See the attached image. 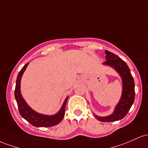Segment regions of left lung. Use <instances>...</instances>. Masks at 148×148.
<instances>
[{
  "instance_id": "8db88e82",
  "label": "left lung",
  "mask_w": 148,
  "mask_h": 148,
  "mask_svg": "<svg viewBox=\"0 0 148 148\" xmlns=\"http://www.w3.org/2000/svg\"><path fill=\"white\" fill-rule=\"evenodd\" d=\"M105 52L106 61L103 64L113 67L121 75L123 82L122 97L119 103L116 106L113 113L107 117H99L95 115L96 118L101 122H110L122 119L127 115L135 99V84L130 69L125 61L109 51L106 50Z\"/></svg>"
}]
</instances>
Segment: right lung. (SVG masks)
<instances>
[{"label":"right lung","mask_w":148,"mask_h":148,"mask_svg":"<svg viewBox=\"0 0 148 148\" xmlns=\"http://www.w3.org/2000/svg\"><path fill=\"white\" fill-rule=\"evenodd\" d=\"M29 63L25 64L24 67L21 69L18 74L16 80V86L15 89H14V96L16 101V103L18 106V109H19V114H21L23 118L26 119V121L29 122L30 124H32L33 126L36 127H53L56 124L60 123L61 121L62 120L65 114V107L67 101L68 97L66 98L64 104H63L61 109L59 110L58 113L52 116L45 115V114H41L38 113L33 110L25 102L24 99L21 96L20 92V82L21 77L24 73V71L27 67Z\"/></svg>","instance_id":"right-lung-1"}]
</instances>
